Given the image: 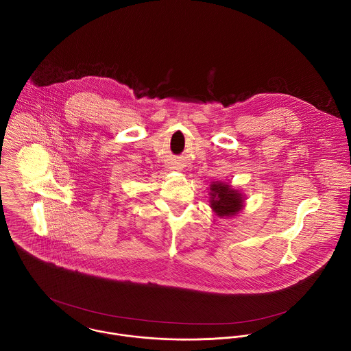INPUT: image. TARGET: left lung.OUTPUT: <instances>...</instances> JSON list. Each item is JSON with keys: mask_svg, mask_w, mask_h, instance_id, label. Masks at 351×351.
<instances>
[{"mask_svg": "<svg viewBox=\"0 0 351 351\" xmlns=\"http://www.w3.org/2000/svg\"><path fill=\"white\" fill-rule=\"evenodd\" d=\"M208 195L212 212L220 219L232 217L245 208L246 196L231 184L221 181L212 182Z\"/></svg>", "mask_w": 351, "mask_h": 351, "instance_id": "left-lung-1", "label": "left lung"}]
</instances>
